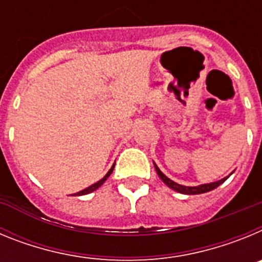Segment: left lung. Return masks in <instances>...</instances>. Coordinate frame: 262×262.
Returning a JSON list of instances; mask_svg holds the SVG:
<instances>
[{
	"label": "left lung",
	"mask_w": 262,
	"mask_h": 262,
	"mask_svg": "<svg viewBox=\"0 0 262 262\" xmlns=\"http://www.w3.org/2000/svg\"><path fill=\"white\" fill-rule=\"evenodd\" d=\"M155 169H156L157 174H159V177L163 180L164 184L168 185L170 189H173V190L178 191V193H182V194H202V193H207V191H211L214 190L215 187H217L221 184H223L224 181L227 180V177L222 178V180H219V181L216 182H211V184H203V185H200V186H184V185H180L177 184V182L172 181L170 178L166 177L165 174H164L161 170L159 169V166L155 164Z\"/></svg>",
	"instance_id": "obj_1"
}]
</instances>
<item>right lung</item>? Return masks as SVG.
I'll use <instances>...</instances> for the list:
<instances>
[{"label": "right lung", "mask_w": 262, "mask_h": 262, "mask_svg": "<svg viewBox=\"0 0 262 262\" xmlns=\"http://www.w3.org/2000/svg\"><path fill=\"white\" fill-rule=\"evenodd\" d=\"M113 170H114V165L111 166V169L110 170H108L107 173H106V176L105 177L102 178V180H99L98 182H96V184H93L92 185V186H89V187H86V189H84V190H81V191H78V193H76V194H73V195H85V194H89V193H92V191H94V190H97V189H98L99 186H101V185L103 184V182L106 181V180H107V177L108 176L111 174V173H113Z\"/></svg>", "instance_id": "add662e5"}]
</instances>
